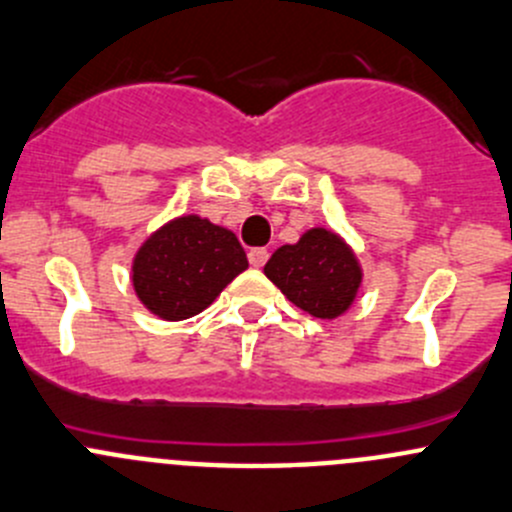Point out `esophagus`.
I'll use <instances>...</instances> for the list:
<instances>
[{"instance_id": "esophagus-1", "label": "esophagus", "mask_w": 512, "mask_h": 512, "mask_svg": "<svg viewBox=\"0 0 512 512\" xmlns=\"http://www.w3.org/2000/svg\"><path fill=\"white\" fill-rule=\"evenodd\" d=\"M267 257H270V252H267L265 247H255V250H250L247 260H250L252 267H262L267 262Z\"/></svg>"}]
</instances>
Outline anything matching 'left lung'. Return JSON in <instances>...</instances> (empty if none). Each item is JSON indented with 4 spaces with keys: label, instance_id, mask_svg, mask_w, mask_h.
Wrapping results in <instances>:
<instances>
[{
    "label": "left lung",
    "instance_id": "obj_1",
    "mask_svg": "<svg viewBox=\"0 0 512 512\" xmlns=\"http://www.w3.org/2000/svg\"><path fill=\"white\" fill-rule=\"evenodd\" d=\"M265 275L307 315L335 320L345 315L362 285V265L345 237L327 227H310L295 245L272 252Z\"/></svg>",
    "mask_w": 512,
    "mask_h": 512
}]
</instances>
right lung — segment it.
Returning a JSON list of instances; mask_svg holds the SVG:
<instances>
[{"label":"right lung","instance_id":"add662e5","mask_svg":"<svg viewBox=\"0 0 512 512\" xmlns=\"http://www.w3.org/2000/svg\"><path fill=\"white\" fill-rule=\"evenodd\" d=\"M247 270L235 232L207 217L182 215L152 232L132 260L135 295L160 320H187L210 307Z\"/></svg>","mask_w":512,"mask_h":512}]
</instances>
